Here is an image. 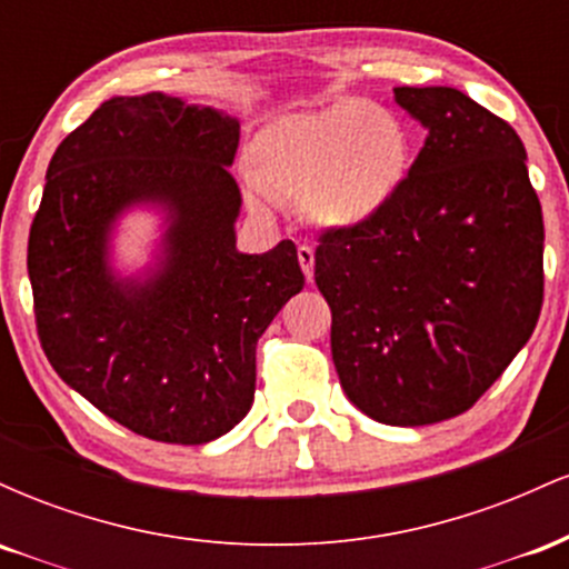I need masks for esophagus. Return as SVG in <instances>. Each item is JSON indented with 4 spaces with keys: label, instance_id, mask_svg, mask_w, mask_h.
Returning a JSON list of instances; mask_svg holds the SVG:
<instances>
[{
    "label": "esophagus",
    "instance_id": "34e87169",
    "mask_svg": "<svg viewBox=\"0 0 569 569\" xmlns=\"http://www.w3.org/2000/svg\"><path fill=\"white\" fill-rule=\"evenodd\" d=\"M297 257H299V264H302L305 278L312 280V270H316V251H312L310 246H299Z\"/></svg>",
    "mask_w": 569,
    "mask_h": 569
}]
</instances>
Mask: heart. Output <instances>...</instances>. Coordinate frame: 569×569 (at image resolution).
<instances>
[{"instance_id":"b5f03b06","label":"heart","mask_w":569,"mask_h":569,"mask_svg":"<svg viewBox=\"0 0 569 569\" xmlns=\"http://www.w3.org/2000/svg\"><path fill=\"white\" fill-rule=\"evenodd\" d=\"M409 171L403 122L375 103L348 101L321 114L272 122L253 143V198L302 200L326 230L367 224L388 208Z\"/></svg>"}]
</instances>
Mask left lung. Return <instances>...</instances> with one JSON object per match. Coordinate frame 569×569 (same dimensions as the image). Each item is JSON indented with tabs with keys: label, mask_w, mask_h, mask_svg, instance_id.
Segmentation results:
<instances>
[{
	"label": "left lung",
	"mask_w": 569,
	"mask_h": 569,
	"mask_svg": "<svg viewBox=\"0 0 569 569\" xmlns=\"http://www.w3.org/2000/svg\"><path fill=\"white\" fill-rule=\"evenodd\" d=\"M393 96L426 147L385 211L321 234L316 283L345 396L371 420L417 428L471 409L532 337L543 211L506 120L457 88Z\"/></svg>",
	"instance_id": "8db88e82"
}]
</instances>
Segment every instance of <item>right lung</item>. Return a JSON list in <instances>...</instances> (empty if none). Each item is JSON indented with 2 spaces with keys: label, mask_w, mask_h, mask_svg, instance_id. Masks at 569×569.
I'll return each instance as SVG.
<instances>
[{
  "label": "right lung",
  "mask_w": 569,
  "mask_h": 569,
  "mask_svg": "<svg viewBox=\"0 0 569 569\" xmlns=\"http://www.w3.org/2000/svg\"><path fill=\"white\" fill-rule=\"evenodd\" d=\"M240 122L166 93L114 96L71 130L29 232L39 342L69 388L133 433L208 443L248 415L257 342L305 276L291 240L234 248ZM163 213L156 262L111 267L113 227Z\"/></svg>",
  "instance_id": "add662e5"
}]
</instances>
